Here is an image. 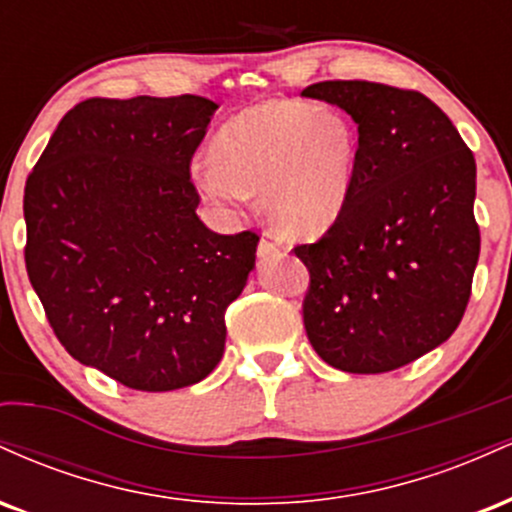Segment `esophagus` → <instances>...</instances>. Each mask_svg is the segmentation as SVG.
Returning a JSON list of instances; mask_svg holds the SVG:
<instances>
[{
    "label": "esophagus",
    "instance_id": "obj_1",
    "mask_svg": "<svg viewBox=\"0 0 512 512\" xmlns=\"http://www.w3.org/2000/svg\"><path fill=\"white\" fill-rule=\"evenodd\" d=\"M281 252V245L279 240H276L272 233H264L260 245H257V257L260 260H269V257H276Z\"/></svg>",
    "mask_w": 512,
    "mask_h": 512
}]
</instances>
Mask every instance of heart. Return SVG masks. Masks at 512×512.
<instances>
[{
  "instance_id": "b5f03b06",
  "label": "heart",
  "mask_w": 512,
  "mask_h": 512,
  "mask_svg": "<svg viewBox=\"0 0 512 512\" xmlns=\"http://www.w3.org/2000/svg\"><path fill=\"white\" fill-rule=\"evenodd\" d=\"M214 161L192 168L197 192L221 207L260 192L267 219L291 238L325 233L351 197L358 132L330 105L264 101L216 132Z\"/></svg>"
}]
</instances>
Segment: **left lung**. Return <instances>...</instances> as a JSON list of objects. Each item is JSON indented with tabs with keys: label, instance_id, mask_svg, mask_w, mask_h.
Wrapping results in <instances>:
<instances>
[{
	"label": "left lung",
	"instance_id": "left-lung-1",
	"mask_svg": "<svg viewBox=\"0 0 512 512\" xmlns=\"http://www.w3.org/2000/svg\"><path fill=\"white\" fill-rule=\"evenodd\" d=\"M305 98L358 127L351 197L313 245L303 322L317 356L346 373H387L448 342L479 260L477 163L450 117L419 91L320 81Z\"/></svg>",
	"mask_w": 512,
	"mask_h": 512
}]
</instances>
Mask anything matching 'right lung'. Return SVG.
Wrapping results in <instances>:
<instances>
[{
  "mask_svg": "<svg viewBox=\"0 0 512 512\" xmlns=\"http://www.w3.org/2000/svg\"><path fill=\"white\" fill-rule=\"evenodd\" d=\"M216 108L91 98L62 117L26 180V269L52 330L132 390L207 378L255 269V233L221 236L197 216L190 161Z\"/></svg>",
  "mask_w": 512,
  "mask_h": 512,
  "instance_id": "right-lung-1",
  "label": "right lung"
}]
</instances>
